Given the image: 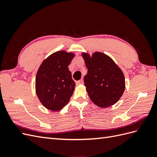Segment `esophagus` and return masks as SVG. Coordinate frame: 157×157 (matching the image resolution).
<instances>
[{
  "mask_svg": "<svg viewBox=\"0 0 157 157\" xmlns=\"http://www.w3.org/2000/svg\"><path fill=\"white\" fill-rule=\"evenodd\" d=\"M77 84H84V80H83V78H81L80 80H79L77 82Z\"/></svg>",
  "mask_w": 157,
  "mask_h": 157,
  "instance_id": "1",
  "label": "esophagus"
}]
</instances>
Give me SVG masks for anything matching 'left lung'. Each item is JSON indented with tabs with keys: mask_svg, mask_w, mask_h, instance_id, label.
Listing matches in <instances>:
<instances>
[{
	"mask_svg": "<svg viewBox=\"0 0 157 157\" xmlns=\"http://www.w3.org/2000/svg\"><path fill=\"white\" fill-rule=\"evenodd\" d=\"M88 69L84 82L92 101L105 108L116 103L125 90V78L122 70L107 55L96 52L90 56L82 54Z\"/></svg>",
	"mask_w": 157,
	"mask_h": 157,
	"instance_id": "left-lung-1",
	"label": "left lung"
}]
</instances>
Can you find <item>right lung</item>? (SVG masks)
Instances as JSON below:
<instances>
[{"label": "right lung", "instance_id": "1", "mask_svg": "<svg viewBox=\"0 0 157 157\" xmlns=\"http://www.w3.org/2000/svg\"><path fill=\"white\" fill-rule=\"evenodd\" d=\"M73 53L58 51L42 61L35 80L36 93L46 109L61 110L73 96L75 82L68 66L74 58Z\"/></svg>", "mask_w": 157, "mask_h": 157}]
</instances>
